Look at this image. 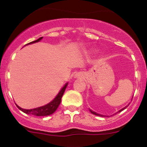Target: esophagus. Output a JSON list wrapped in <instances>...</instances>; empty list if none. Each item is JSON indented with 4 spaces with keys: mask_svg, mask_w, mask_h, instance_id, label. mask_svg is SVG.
<instances>
[{
    "mask_svg": "<svg viewBox=\"0 0 147 147\" xmlns=\"http://www.w3.org/2000/svg\"><path fill=\"white\" fill-rule=\"evenodd\" d=\"M75 78H78V79H84V75L82 72H78V73L75 75Z\"/></svg>",
    "mask_w": 147,
    "mask_h": 147,
    "instance_id": "obj_1",
    "label": "esophagus"
}]
</instances>
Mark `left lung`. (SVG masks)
<instances>
[{
  "mask_svg": "<svg viewBox=\"0 0 147 147\" xmlns=\"http://www.w3.org/2000/svg\"><path fill=\"white\" fill-rule=\"evenodd\" d=\"M129 104H128V105H127V106H125V107H124V108H123V109H120V110H119V111H118V112H116V113H115V114H116V113H120V112H121V111H123V110H124V109H126V108H127V106H129ZM89 111H90V112H91V113H92V114H94V115H98V116H101V117H103V116H104V117H105V115H101V114H99V113H96V112H94V111H92V110H91V109H89Z\"/></svg>",
  "mask_w": 147,
  "mask_h": 147,
  "instance_id": "1",
  "label": "left lung"
}]
</instances>
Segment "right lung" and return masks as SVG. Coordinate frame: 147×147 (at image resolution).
<instances>
[{"mask_svg":"<svg viewBox=\"0 0 147 147\" xmlns=\"http://www.w3.org/2000/svg\"><path fill=\"white\" fill-rule=\"evenodd\" d=\"M42 38L43 37H40L39 38H38L36 41H32V42L26 44L25 46L38 42V41H41ZM67 84H68V82H66L65 84V85L63 86V88L60 90V92H58V94H57L56 96H55L51 101L49 102L47 104L44 105V106L35 108V109H22L21 107H20L19 106H18V105L16 104L17 107H18L20 110L22 111V112H24V113H27L28 114V115H36V116H47V115H51V114H53V113L57 110V109H58V106H59L60 103H61V102L62 96H63V94H64L65 90Z\"/></svg>","mask_w":147,"mask_h":147,"instance_id":"obj_1","label":"right lung"}]
</instances>
